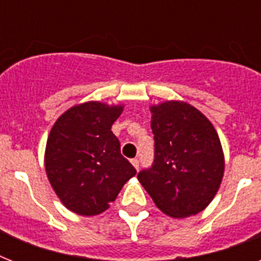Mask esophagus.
Instances as JSON below:
<instances>
[{
    "instance_id": "obj_1",
    "label": "esophagus",
    "mask_w": 261,
    "mask_h": 261,
    "mask_svg": "<svg viewBox=\"0 0 261 261\" xmlns=\"http://www.w3.org/2000/svg\"><path fill=\"white\" fill-rule=\"evenodd\" d=\"M131 164H133V167H134L135 169H138V168H139V160L138 159L131 160Z\"/></svg>"
}]
</instances>
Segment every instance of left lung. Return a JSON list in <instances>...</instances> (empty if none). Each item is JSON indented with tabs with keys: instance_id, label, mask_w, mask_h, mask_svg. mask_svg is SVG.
Listing matches in <instances>:
<instances>
[{
	"instance_id": "left-lung-1",
	"label": "left lung",
	"mask_w": 261,
	"mask_h": 261,
	"mask_svg": "<svg viewBox=\"0 0 261 261\" xmlns=\"http://www.w3.org/2000/svg\"><path fill=\"white\" fill-rule=\"evenodd\" d=\"M154 161L138 180L155 206L173 218L204 210L214 199L225 171L221 141L211 122L188 102L151 106Z\"/></svg>"
}]
</instances>
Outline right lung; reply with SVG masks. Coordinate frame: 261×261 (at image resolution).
I'll use <instances>...</instances> for the list:
<instances>
[{
	"instance_id": "obj_1",
	"label": "right lung",
	"mask_w": 261,
	"mask_h": 261,
	"mask_svg": "<svg viewBox=\"0 0 261 261\" xmlns=\"http://www.w3.org/2000/svg\"><path fill=\"white\" fill-rule=\"evenodd\" d=\"M122 112L123 106L83 102L63 112L51 128L47 177L63 206L75 214H101L137 173L111 131Z\"/></svg>"
}]
</instances>
